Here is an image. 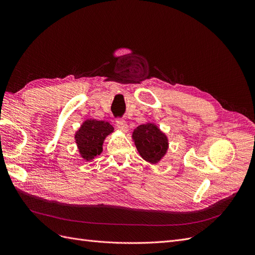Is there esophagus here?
<instances>
[{
	"label": "esophagus",
	"mask_w": 255,
	"mask_h": 255,
	"mask_svg": "<svg viewBox=\"0 0 255 255\" xmlns=\"http://www.w3.org/2000/svg\"><path fill=\"white\" fill-rule=\"evenodd\" d=\"M116 125H117V128L120 129L121 131H123V132L128 131V124H127L126 121L123 120V119H117Z\"/></svg>",
	"instance_id": "esophagus-1"
}]
</instances>
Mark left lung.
Listing matches in <instances>:
<instances>
[{"label":"left lung","instance_id":"obj_1","mask_svg":"<svg viewBox=\"0 0 255 255\" xmlns=\"http://www.w3.org/2000/svg\"><path fill=\"white\" fill-rule=\"evenodd\" d=\"M132 138L142 159L152 164L158 163L168 149L166 135L152 123L142 124L135 128Z\"/></svg>","mask_w":255,"mask_h":255}]
</instances>
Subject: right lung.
Listing matches in <instances>:
<instances>
[{"mask_svg":"<svg viewBox=\"0 0 255 255\" xmlns=\"http://www.w3.org/2000/svg\"><path fill=\"white\" fill-rule=\"evenodd\" d=\"M114 132V127L105 121L89 119L75 133V142L78 152L89 161L100 155L105 137Z\"/></svg>","mask_w":255,"mask_h":255,"instance_id":"obj_1","label":"right lung"}]
</instances>
